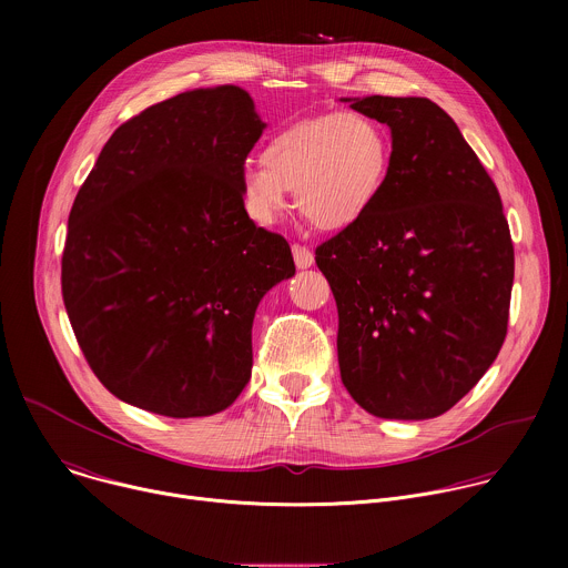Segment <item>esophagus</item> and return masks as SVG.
Wrapping results in <instances>:
<instances>
[{
    "instance_id": "esophagus-1",
    "label": "esophagus",
    "mask_w": 568,
    "mask_h": 568,
    "mask_svg": "<svg viewBox=\"0 0 568 568\" xmlns=\"http://www.w3.org/2000/svg\"><path fill=\"white\" fill-rule=\"evenodd\" d=\"M292 256H294V263L298 270H307L314 265V254L303 245H292Z\"/></svg>"
}]
</instances>
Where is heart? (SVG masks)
Segmentation results:
<instances>
[{"mask_svg":"<svg viewBox=\"0 0 568 568\" xmlns=\"http://www.w3.org/2000/svg\"><path fill=\"white\" fill-rule=\"evenodd\" d=\"M263 164L240 171V195L256 224L276 222L294 191L296 209L318 229L337 231L362 220L377 202L390 139L359 112H333L278 130L263 148Z\"/></svg>","mask_w":568,"mask_h":568,"instance_id":"b5f03b06","label":"heart"}]
</instances>
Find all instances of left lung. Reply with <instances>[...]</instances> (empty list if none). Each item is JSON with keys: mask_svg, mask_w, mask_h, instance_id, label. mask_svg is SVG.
<instances>
[{"mask_svg": "<svg viewBox=\"0 0 568 568\" xmlns=\"http://www.w3.org/2000/svg\"><path fill=\"white\" fill-rule=\"evenodd\" d=\"M390 128L373 209L316 247L337 301L342 382L377 418L449 412L497 359L515 278L499 191L429 99H344Z\"/></svg>", "mask_w": 568, "mask_h": 568, "instance_id": "left-lung-1", "label": "left lung"}]
</instances>
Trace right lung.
<instances>
[{
    "instance_id": "obj_1",
    "label": "right lung",
    "mask_w": 568,
    "mask_h": 568,
    "mask_svg": "<svg viewBox=\"0 0 568 568\" xmlns=\"http://www.w3.org/2000/svg\"><path fill=\"white\" fill-rule=\"evenodd\" d=\"M263 130L235 85L178 94L114 130L73 200L64 307L94 375L132 407L211 416L252 377L256 307L296 272L240 195Z\"/></svg>"
}]
</instances>
